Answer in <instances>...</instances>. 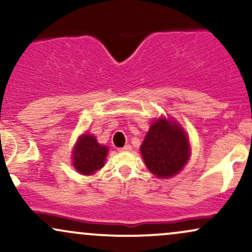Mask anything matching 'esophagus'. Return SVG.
Returning <instances> with one entry per match:
<instances>
[{
  "label": "esophagus",
  "mask_w": 252,
  "mask_h": 252,
  "mask_svg": "<svg viewBox=\"0 0 252 252\" xmlns=\"http://www.w3.org/2000/svg\"><path fill=\"white\" fill-rule=\"evenodd\" d=\"M118 150H120V152H130V150H131V146H130V144H126L123 148H120Z\"/></svg>",
  "instance_id": "34e87169"
}]
</instances>
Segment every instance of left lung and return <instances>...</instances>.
<instances>
[{"instance_id":"obj_1","label":"left lung","mask_w":252,"mask_h":252,"mask_svg":"<svg viewBox=\"0 0 252 252\" xmlns=\"http://www.w3.org/2000/svg\"><path fill=\"white\" fill-rule=\"evenodd\" d=\"M143 160L153 174L169 178L182 169L189 158V142L180 126L164 118L150 126L141 146Z\"/></svg>"}]
</instances>
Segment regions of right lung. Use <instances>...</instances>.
<instances>
[{
	"label": "right lung",
	"instance_id": "right-lung-1",
	"mask_svg": "<svg viewBox=\"0 0 252 252\" xmlns=\"http://www.w3.org/2000/svg\"><path fill=\"white\" fill-rule=\"evenodd\" d=\"M108 148L100 146L96 137L85 134L79 138L73 153V166L80 174H94L104 166Z\"/></svg>",
	"mask_w": 252,
	"mask_h": 252
}]
</instances>
